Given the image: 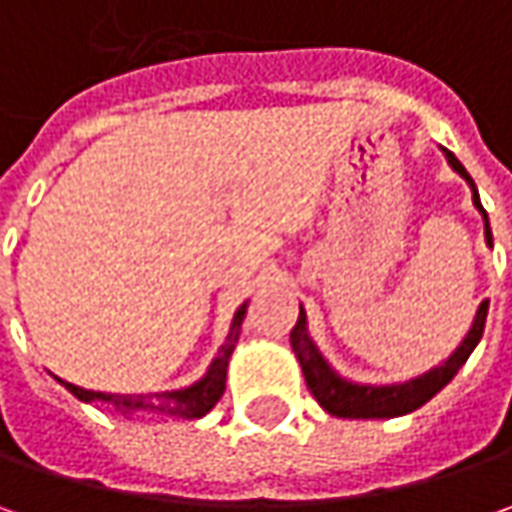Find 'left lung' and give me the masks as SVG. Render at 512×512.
<instances>
[{
    "label": "left lung",
    "instance_id": "left-lung-1",
    "mask_svg": "<svg viewBox=\"0 0 512 512\" xmlns=\"http://www.w3.org/2000/svg\"><path fill=\"white\" fill-rule=\"evenodd\" d=\"M444 153H447V162L453 165V170L462 173L464 179L470 182V187H473V205L482 210L484 236H487V245H493V233H490V225H487V213H484L482 202H479V193H476V185H473L470 173L462 168V162L450 150H444ZM484 322H487V299L479 305V313L473 319V327H470L467 339L459 344V350L447 362L433 367L430 373H424V376L413 379V382L393 384V387H362V384H350L339 379L327 367L325 359L319 356L316 344L310 342L305 327V313L302 310H299V322L290 330V344H293V353L299 356V364H302L307 390L316 396V402L322 404L327 413H333L339 419H393V416H404V413L419 410L422 404L430 402L444 384L459 373V367L467 362V356L473 353V347L482 339Z\"/></svg>",
    "mask_w": 512,
    "mask_h": 512
}]
</instances>
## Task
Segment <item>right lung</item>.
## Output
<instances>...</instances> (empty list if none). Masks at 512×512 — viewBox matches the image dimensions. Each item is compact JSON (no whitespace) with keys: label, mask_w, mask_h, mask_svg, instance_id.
<instances>
[{"label":"right lung","mask_w":512,"mask_h":512,"mask_svg":"<svg viewBox=\"0 0 512 512\" xmlns=\"http://www.w3.org/2000/svg\"><path fill=\"white\" fill-rule=\"evenodd\" d=\"M242 319H245V305L239 307L236 319H233V327H230V336L227 342L222 344L216 362L210 364L207 376L199 384L187 387V390H176V393H165V396H113V393H96V390H82L76 384H68L70 393L82 402H102L116 404V407H125V410H156V413H168V416H182V419H199L205 416L207 410H213V404L222 399L225 393V376H227V359L236 347V339H239V327H242Z\"/></svg>","instance_id":"right-lung-1"}]
</instances>
